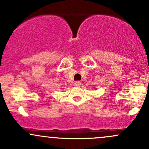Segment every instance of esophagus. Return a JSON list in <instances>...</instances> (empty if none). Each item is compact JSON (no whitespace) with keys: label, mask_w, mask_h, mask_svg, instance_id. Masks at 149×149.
Returning <instances> with one entry per match:
<instances>
[{"label":"esophagus","mask_w":149,"mask_h":149,"mask_svg":"<svg viewBox=\"0 0 149 149\" xmlns=\"http://www.w3.org/2000/svg\"><path fill=\"white\" fill-rule=\"evenodd\" d=\"M74 86H76V87H79V86L81 85V81H75V82L74 83Z\"/></svg>","instance_id":"obj_1"}]
</instances>
